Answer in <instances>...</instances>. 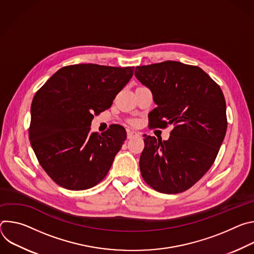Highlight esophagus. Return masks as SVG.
Wrapping results in <instances>:
<instances>
[{
    "mask_svg": "<svg viewBox=\"0 0 254 254\" xmlns=\"http://www.w3.org/2000/svg\"><path fill=\"white\" fill-rule=\"evenodd\" d=\"M139 134L135 131H130V130H127V138H133L135 136H138Z\"/></svg>",
    "mask_w": 254,
    "mask_h": 254,
    "instance_id": "esophagus-1",
    "label": "esophagus"
}]
</instances>
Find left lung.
<instances>
[{
    "label": "left lung",
    "mask_w": 254,
    "mask_h": 254,
    "mask_svg": "<svg viewBox=\"0 0 254 254\" xmlns=\"http://www.w3.org/2000/svg\"><path fill=\"white\" fill-rule=\"evenodd\" d=\"M134 75L157 104L149 114L151 126H174L164 141L142 135L140 174L158 192H184L211 168L223 142L227 129L223 92L200 67L178 61L137 66Z\"/></svg>",
    "instance_id": "8db88e82"
}]
</instances>
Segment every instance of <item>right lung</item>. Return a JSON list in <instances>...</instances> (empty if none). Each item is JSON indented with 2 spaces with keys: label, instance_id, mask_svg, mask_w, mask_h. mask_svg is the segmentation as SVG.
I'll return each instance as SVG.
<instances>
[{
  "label": "right lung",
  "instance_id": "add662e5",
  "mask_svg": "<svg viewBox=\"0 0 254 254\" xmlns=\"http://www.w3.org/2000/svg\"><path fill=\"white\" fill-rule=\"evenodd\" d=\"M134 67L65 66L35 94L29 139L41 167L59 186L92 188L107 175L127 138L122 126L92 132L93 115L110 108Z\"/></svg>",
  "mask_w": 254,
  "mask_h": 254
}]
</instances>
